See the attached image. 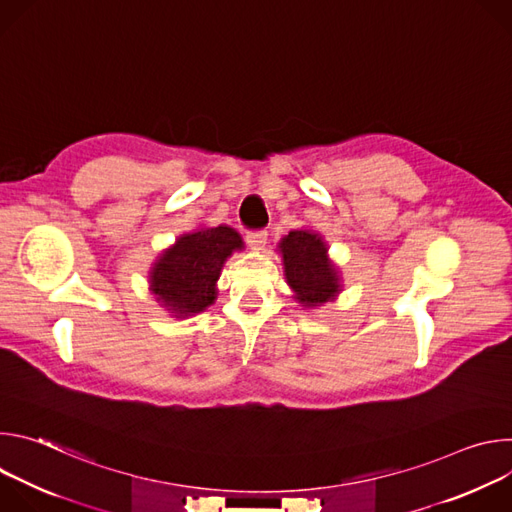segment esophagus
<instances>
[{
    "instance_id": "34e87169",
    "label": "esophagus",
    "mask_w": 512,
    "mask_h": 512,
    "mask_svg": "<svg viewBox=\"0 0 512 512\" xmlns=\"http://www.w3.org/2000/svg\"><path fill=\"white\" fill-rule=\"evenodd\" d=\"M247 243H249L251 249L261 251L267 243V233L265 231H251V233H247Z\"/></svg>"
}]
</instances>
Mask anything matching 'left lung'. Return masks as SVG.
I'll return each mask as SVG.
<instances>
[{
	"label": "left lung",
	"mask_w": 512,
	"mask_h": 512,
	"mask_svg": "<svg viewBox=\"0 0 512 512\" xmlns=\"http://www.w3.org/2000/svg\"><path fill=\"white\" fill-rule=\"evenodd\" d=\"M287 285L294 289V300L304 308H316L336 300L342 291L338 267L328 257V247L316 231H289L279 245Z\"/></svg>",
	"instance_id": "8db88e82"
}]
</instances>
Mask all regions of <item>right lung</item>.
Returning <instances> with one entry per match:
<instances>
[{
    "label": "right lung",
    "mask_w": 512,
    "mask_h": 512,
    "mask_svg": "<svg viewBox=\"0 0 512 512\" xmlns=\"http://www.w3.org/2000/svg\"><path fill=\"white\" fill-rule=\"evenodd\" d=\"M243 247L241 235L227 225L178 237L150 271V289L156 302L174 318L204 312L216 300V281L227 257Z\"/></svg>",
    "instance_id": "right-lung-1"
}]
</instances>
